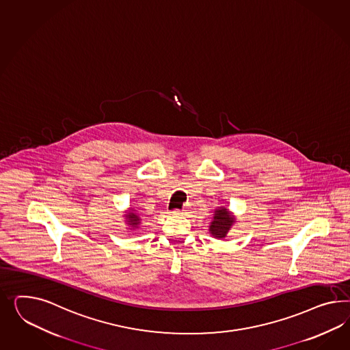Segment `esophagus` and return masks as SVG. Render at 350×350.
Returning <instances> with one entry per match:
<instances>
[{
	"mask_svg": "<svg viewBox=\"0 0 350 350\" xmlns=\"http://www.w3.org/2000/svg\"><path fill=\"white\" fill-rule=\"evenodd\" d=\"M185 208H181V210H174L172 211V213L174 215H178V216H183V215H185Z\"/></svg>",
	"mask_w": 350,
	"mask_h": 350,
	"instance_id": "1",
	"label": "esophagus"
}]
</instances>
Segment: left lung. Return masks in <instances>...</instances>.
<instances>
[{"mask_svg": "<svg viewBox=\"0 0 350 350\" xmlns=\"http://www.w3.org/2000/svg\"><path fill=\"white\" fill-rule=\"evenodd\" d=\"M232 224H234V219L230 216L226 208L217 210L215 212L213 221L211 222V234L216 238H225Z\"/></svg>", "mask_w": 350, "mask_h": 350, "instance_id": "1", "label": "left lung"}]
</instances>
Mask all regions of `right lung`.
<instances>
[{"label": "right lung", "mask_w": 350, "mask_h": 350, "mask_svg": "<svg viewBox=\"0 0 350 350\" xmlns=\"http://www.w3.org/2000/svg\"><path fill=\"white\" fill-rule=\"evenodd\" d=\"M126 220L129 222L130 226H133V228H137V225L139 224V217L135 215V213H133V212H130L129 215H126Z\"/></svg>", "instance_id": "add662e5"}]
</instances>
